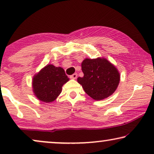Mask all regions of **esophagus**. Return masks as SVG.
Instances as JSON below:
<instances>
[{
	"instance_id": "1",
	"label": "esophagus",
	"mask_w": 154,
	"mask_h": 154,
	"mask_svg": "<svg viewBox=\"0 0 154 154\" xmlns=\"http://www.w3.org/2000/svg\"><path fill=\"white\" fill-rule=\"evenodd\" d=\"M77 76H78V75H77V73H73V75H70V78L71 79H76V78H77Z\"/></svg>"
}]
</instances>
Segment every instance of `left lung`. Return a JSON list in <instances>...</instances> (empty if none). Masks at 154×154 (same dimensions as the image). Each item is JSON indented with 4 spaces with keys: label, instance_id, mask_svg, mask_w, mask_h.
Listing matches in <instances>:
<instances>
[{
    "label": "left lung",
    "instance_id": "obj_1",
    "mask_svg": "<svg viewBox=\"0 0 154 154\" xmlns=\"http://www.w3.org/2000/svg\"><path fill=\"white\" fill-rule=\"evenodd\" d=\"M83 77L78 83L84 91L94 100H102L111 96L120 83V73L106 58H85L81 63Z\"/></svg>",
    "mask_w": 154,
    "mask_h": 154
}]
</instances>
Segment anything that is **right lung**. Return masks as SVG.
<instances>
[{
    "label": "right lung",
    "instance_id": "1",
    "mask_svg": "<svg viewBox=\"0 0 154 154\" xmlns=\"http://www.w3.org/2000/svg\"><path fill=\"white\" fill-rule=\"evenodd\" d=\"M69 80L62 67L48 64L33 76V92L40 101L50 103L57 98Z\"/></svg>",
    "mask_w": 154,
    "mask_h": 154
}]
</instances>
